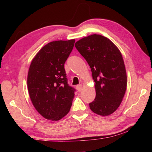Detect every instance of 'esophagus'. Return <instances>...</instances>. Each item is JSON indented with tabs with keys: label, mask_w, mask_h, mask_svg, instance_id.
Here are the masks:
<instances>
[{
	"label": "esophagus",
	"mask_w": 152,
	"mask_h": 152,
	"mask_svg": "<svg viewBox=\"0 0 152 152\" xmlns=\"http://www.w3.org/2000/svg\"><path fill=\"white\" fill-rule=\"evenodd\" d=\"M82 88H83V86L82 84H80V85H78V86H76V89H77V90H78L79 92L82 91Z\"/></svg>",
	"instance_id": "esophagus-1"
}]
</instances>
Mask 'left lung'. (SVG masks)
I'll list each match as a JSON object with an SVG mask.
<instances>
[{"label":"left lung","instance_id":"left-lung-1","mask_svg":"<svg viewBox=\"0 0 152 152\" xmlns=\"http://www.w3.org/2000/svg\"><path fill=\"white\" fill-rule=\"evenodd\" d=\"M75 47L91 68L96 96L89 108L100 115H109L120 105L127 78L122 55L105 37L91 34L77 41Z\"/></svg>","mask_w":152,"mask_h":152}]
</instances>
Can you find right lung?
<instances>
[{
	"label": "right lung",
	"mask_w": 152,
	"mask_h": 152,
	"mask_svg": "<svg viewBox=\"0 0 152 152\" xmlns=\"http://www.w3.org/2000/svg\"><path fill=\"white\" fill-rule=\"evenodd\" d=\"M75 40L53 41L32 60L27 76L28 94L44 118L58 121L69 112L75 89L69 86L64 64Z\"/></svg>",
	"instance_id": "add662e5"
}]
</instances>
